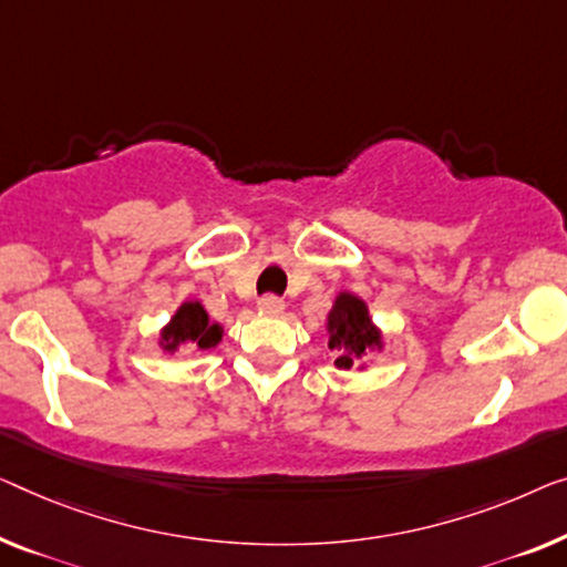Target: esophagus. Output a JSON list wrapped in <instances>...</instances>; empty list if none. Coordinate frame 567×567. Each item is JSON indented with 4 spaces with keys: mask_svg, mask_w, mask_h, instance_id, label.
Listing matches in <instances>:
<instances>
[{
    "mask_svg": "<svg viewBox=\"0 0 567 567\" xmlns=\"http://www.w3.org/2000/svg\"><path fill=\"white\" fill-rule=\"evenodd\" d=\"M257 308L261 312H267V316H277V312L285 310V302L277 298V295H261V298L257 300Z\"/></svg>",
    "mask_w": 567,
    "mask_h": 567,
    "instance_id": "34e87169",
    "label": "esophagus"
}]
</instances>
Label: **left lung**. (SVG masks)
<instances>
[{"instance_id":"obj_1","label":"left lung","mask_w":567,"mask_h":567,"mask_svg":"<svg viewBox=\"0 0 567 567\" xmlns=\"http://www.w3.org/2000/svg\"><path fill=\"white\" fill-rule=\"evenodd\" d=\"M328 349L336 353L338 369H351L369 351H382V331L371 323L367 302L351 292H338L328 312Z\"/></svg>"}]
</instances>
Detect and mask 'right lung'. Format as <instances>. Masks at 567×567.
I'll use <instances>...</instances> for the list:
<instances>
[{"mask_svg": "<svg viewBox=\"0 0 567 567\" xmlns=\"http://www.w3.org/2000/svg\"><path fill=\"white\" fill-rule=\"evenodd\" d=\"M224 328L218 323H210L206 308L198 300L183 302L175 310L163 331H159V349L165 353H175L181 346H193V349H214L221 341Z\"/></svg>", "mask_w": 567, "mask_h": 567, "instance_id": "right-lung-1", "label": "right lung"}]
</instances>
